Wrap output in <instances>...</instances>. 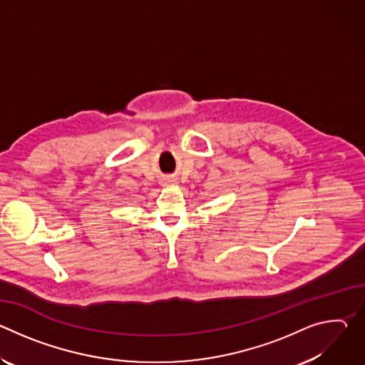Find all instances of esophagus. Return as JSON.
Segmentation results:
<instances>
[{
    "label": "esophagus",
    "instance_id": "1",
    "mask_svg": "<svg viewBox=\"0 0 365 365\" xmlns=\"http://www.w3.org/2000/svg\"><path fill=\"white\" fill-rule=\"evenodd\" d=\"M172 182H173V180H172V179H170V178H166V179H165V180H163V185H166V186H168V185H170V183H172Z\"/></svg>",
    "mask_w": 365,
    "mask_h": 365
}]
</instances>
